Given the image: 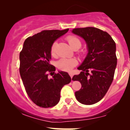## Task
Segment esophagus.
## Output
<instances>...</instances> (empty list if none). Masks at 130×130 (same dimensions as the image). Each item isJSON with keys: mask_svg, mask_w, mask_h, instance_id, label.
Instances as JSON below:
<instances>
[{"mask_svg": "<svg viewBox=\"0 0 130 130\" xmlns=\"http://www.w3.org/2000/svg\"><path fill=\"white\" fill-rule=\"evenodd\" d=\"M69 75H70V76L71 77V78L72 79V77H73V72H69Z\"/></svg>", "mask_w": 130, "mask_h": 130, "instance_id": "34e87169", "label": "esophagus"}]
</instances>
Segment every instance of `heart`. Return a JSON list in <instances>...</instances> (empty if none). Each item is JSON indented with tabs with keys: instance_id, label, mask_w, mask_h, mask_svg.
<instances>
[{
	"instance_id": "heart-1",
	"label": "heart",
	"mask_w": 130,
	"mask_h": 130,
	"mask_svg": "<svg viewBox=\"0 0 130 130\" xmlns=\"http://www.w3.org/2000/svg\"><path fill=\"white\" fill-rule=\"evenodd\" d=\"M66 40L71 47L73 48H79L81 46V41L79 38L74 35H68L67 37ZM57 46V41H54L51 46L50 53L53 56L56 55V49ZM77 64V60L75 58L67 59V58H62L57 62V67L59 69L63 71H70L75 67Z\"/></svg>"
}]
</instances>
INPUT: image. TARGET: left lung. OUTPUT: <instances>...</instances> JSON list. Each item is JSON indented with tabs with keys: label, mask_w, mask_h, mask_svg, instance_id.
Listing matches in <instances>:
<instances>
[{
	"label": "left lung",
	"mask_w": 130,
	"mask_h": 130,
	"mask_svg": "<svg viewBox=\"0 0 130 130\" xmlns=\"http://www.w3.org/2000/svg\"><path fill=\"white\" fill-rule=\"evenodd\" d=\"M72 32L84 38L89 51L77 68L81 72L72 78L81 84L75 96L80 103L91 105L104 97L114 79L117 60L116 43L109 34L98 28H76Z\"/></svg>",
	"instance_id": "1"
}]
</instances>
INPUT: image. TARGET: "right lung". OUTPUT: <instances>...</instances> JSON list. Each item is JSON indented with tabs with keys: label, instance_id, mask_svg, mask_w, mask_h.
<instances>
[{
	"label": "right lung",
	"instance_id": "1",
	"mask_svg": "<svg viewBox=\"0 0 130 130\" xmlns=\"http://www.w3.org/2000/svg\"><path fill=\"white\" fill-rule=\"evenodd\" d=\"M68 29L43 30L28 37L19 54V73L30 99L41 108H51L59 103L60 90L71 82L67 72L54 73L51 65V46L54 41L64 35ZM53 76L48 77V74Z\"/></svg>",
	"mask_w": 130,
	"mask_h": 130
}]
</instances>
